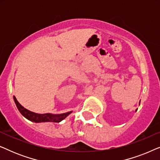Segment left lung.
<instances>
[{"label": "left lung", "mask_w": 160, "mask_h": 160, "mask_svg": "<svg viewBox=\"0 0 160 160\" xmlns=\"http://www.w3.org/2000/svg\"><path fill=\"white\" fill-rule=\"evenodd\" d=\"M140 102H141V101H140ZM138 110V109H136V110H135V111H136Z\"/></svg>", "instance_id": "1"}]
</instances>
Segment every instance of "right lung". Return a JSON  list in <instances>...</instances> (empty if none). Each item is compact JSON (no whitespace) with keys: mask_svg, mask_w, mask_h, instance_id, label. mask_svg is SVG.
<instances>
[{"mask_svg":"<svg viewBox=\"0 0 160 160\" xmlns=\"http://www.w3.org/2000/svg\"><path fill=\"white\" fill-rule=\"evenodd\" d=\"M14 100L19 111L21 113V114L23 117H25L26 119L30 120V121L36 122V123H38V122H60L64 119L65 118H66L70 113H72V111H69V112L61 113V114H52V113H43V114H41V113H36L24 108L17 101V100L14 96Z\"/></svg>","mask_w":160,"mask_h":160,"instance_id":"right-lung-1","label":"right lung"}]
</instances>
